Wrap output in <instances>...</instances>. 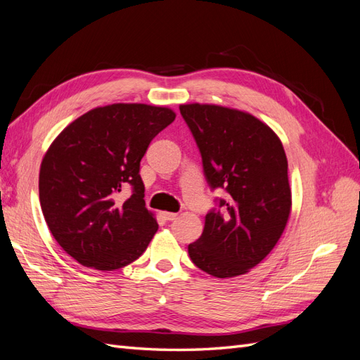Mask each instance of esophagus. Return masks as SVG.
<instances>
[{
    "label": "esophagus",
    "mask_w": 360,
    "mask_h": 360,
    "mask_svg": "<svg viewBox=\"0 0 360 360\" xmlns=\"http://www.w3.org/2000/svg\"><path fill=\"white\" fill-rule=\"evenodd\" d=\"M162 214L165 221H174V219H177V216H179L177 213H171V212H163Z\"/></svg>",
    "instance_id": "34e87169"
}]
</instances>
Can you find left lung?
<instances>
[{"instance_id":"obj_1","label":"left lung","mask_w":360,"mask_h":360,"mask_svg":"<svg viewBox=\"0 0 360 360\" xmlns=\"http://www.w3.org/2000/svg\"><path fill=\"white\" fill-rule=\"evenodd\" d=\"M212 191L226 198L205 214L204 231L188 246L192 263L216 278L243 275L263 261L284 233L291 191L279 138L243 111L217 105H180Z\"/></svg>"}]
</instances>
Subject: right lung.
I'll return each instance as SVG.
<instances>
[{
	"mask_svg": "<svg viewBox=\"0 0 360 360\" xmlns=\"http://www.w3.org/2000/svg\"><path fill=\"white\" fill-rule=\"evenodd\" d=\"M176 114L114 103L76 118L41 160L39 197L53 238L85 267L115 270L144 254L158 222L144 201L139 163ZM133 191L126 200L119 195Z\"/></svg>",
	"mask_w": 360,
	"mask_h": 360,
	"instance_id": "obj_1",
	"label": "right lung"
}]
</instances>
